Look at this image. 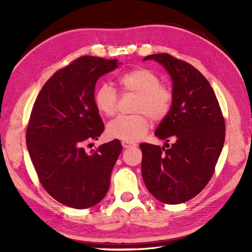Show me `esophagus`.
<instances>
[{
	"label": "esophagus",
	"mask_w": 252,
	"mask_h": 252,
	"mask_svg": "<svg viewBox=\"0 0 252 252\" xmlns=\"http://www.w3.org/2000/svg\"><path fill=\"white\" fill-rule=\"evenodd\" d=\"M121 145H122L123 148H131V147L134 146V144L129 143V142H126V141H122L121 142Z\"/></svg>",
	"instance_id": "obj_1"
}]
</instances>
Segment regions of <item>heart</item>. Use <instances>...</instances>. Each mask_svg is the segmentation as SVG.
<instances>
[{"label": "heart", "mask_w": 252, "mask_h": 252, "mask_svg": "<svg viewBox=\"0 0 252 252\" xmlns=\"http://www.w3.org/2000/svg\"><path fill=\"white\" fill-rule=\"evenodd\" d=\"M123 93L136 95L133 112L135 115L119 116L107 125V135L129 143L136 142L146 134L151 126L149 118L160 121L169 115L173 104L170 88L160 84L157 73L146 68H136L123 73L118 79ZM117 91L108 83H101L94 92V104L101 115L112 117L118 109Z\"/></svg>", "instance_id": "heart-1"}]
</instances>
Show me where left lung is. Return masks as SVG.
Returning a JSON list of instances; mask_svg holds the SVG:
<instances>
[{
	"label": "left lung",
	"instance_id": "8db88e82",
	"mask_svg": "<svg viewBox=\"0 0 252 252\" xmlns=\"http://www.w3.org/2000/svg\"><path fill=\"white\" fill-rule=\"evenodd\" d=\"M167 69L173 82V104L155 135L168 148L140 145L142 176L159 201L178 205L194 198L215 173L225 140V121L208 80L190 63L167 53L148 55Z\"/></svg>",
	"mask_w": 252,
	"mask_h": 252
}]
</instances>
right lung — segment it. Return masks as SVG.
<instances>
[{"instance_id":"1","label":"right lung","mask_w":252,"mask_h":252,"mask_svg":"<svg viewBox=\"0 0 252 252\" xmlns=\"http://www.w3.org/2000/svg\"><path fill=\"white\" fill-rule=\"evenodd\" d=\"M118 67V60L82 56L47 80L32 107L26 143L37 178L63 205L85 209L108 191L122 146L118 140L85 152L104 123L94 104L95 83Z\"/></svg>"}]
</instances>
